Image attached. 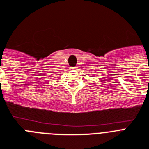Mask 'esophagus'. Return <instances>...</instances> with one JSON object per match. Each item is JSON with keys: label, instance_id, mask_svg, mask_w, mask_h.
Masks as SVG:
<instances>
[{"label": "esophagus", "instance_id": "esophagus-1", "mask_svg": "<svg viewBox=\"0 0 149 149\" xmlns=\"http://www.w3.org/2000/svg\"><path fill=\"white\" fill-rule=\"evenodd\" d=\"M70 69L71 70H76L78 69V67H70Z\"/></svg>", "mask_w": 149, "mask_h": 149}]
</instances>
